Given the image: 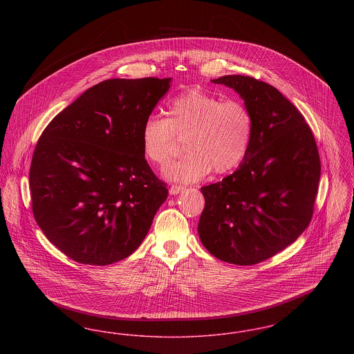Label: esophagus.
Returning a JSON list of instances; mask_svg holds the SVG:
<instances>
[{"mask_svg":"<svg viewBox=\"0 0 354 354\" xmlns=\"http://www.w3.org/2000/svg\"><path fill=\"white\" fill-rule=\"evenodd\" d=\"M183 189H185V187H182V185H171L169 194H171V195H178V194L182 192Z\"/></svg>","mask_w":354,"mask_h":354,"instance_id":"1","label":"esophagus"}]
</instances>
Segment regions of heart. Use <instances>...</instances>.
<instances>
[{
	"label": "heart",
	"instance_id": "heart-1",
	"mask_svg": "<svg viewBox=\"0 0 354 354\" xmlns=\"http://www.w3.org/2000/svg\"><path fill=\"white\" fill-rule=\"evenodd\" d=\"M253 118L241 102L223 101L201 87L178 94L167 106V118L149 117L140 139L145 158L166 169L185 140L187 153L167 171L172 182L191 183L212 169L227 174L237 169L250 151Z\"/></svg>",
	"mask_w": 354,
	"mask_h": 354
}]
</instances>
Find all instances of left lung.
I'll return each mask as SVG.
<instances>
[{"instance_id": "1", "label": "left lung", "mask_w": 354, "mask_h": 354, "mask_svg": "<svg viewBox=\"0 0 354 354\" xmlns=\"http://www.w3.org/2000/svg\"><path fill=\"white\" fill-rule=\"evenodd\" d=\"M212 82L243 98L252 114V142L234 174L201 188L205 204L198 232L221 261L253 266L283 251L309 225L320 155L301 113L276 87L245 75Z\"/></svg>"}]
</instances>
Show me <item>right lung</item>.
<instances>
[{
	"label": "right lung",
	"mask_w": 354,
	"mask_h": 354,
	"mask_svg": "<svg viewBox=\"0 0 354 354\" xmlns=\"http://www.w3.org/2000/svg\"><path fill=\"white\" fill-rule=\"evenodd\" d=\"M171 78L107 80L51 120L34 150V219L71 260L109 266L142 244L169 195L140 130Z\"/></svg>",
	"instance_id": "1"
}]
</instances>
